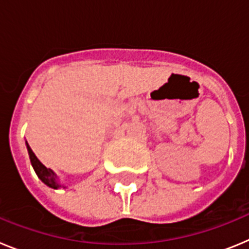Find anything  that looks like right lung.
Here are the masks:
<instances>
[{"label": "right lung", "instance_id": "right-lung-1", "mask_svg": "<svg viewBox=\"0 0 249 249\" xmlns=\"http://www.w3.org/2000/svg\"><path fill=\"white\" fill-rule=\"evenodd\" d=\"M26 146H27V151H28V156H30V160H31V164L34 167L35 172L36 175L38 176V178L46 186H48L50 188H53V190H57V188H66L65 184H62L59 182V178L56 173L52 171L51 168H47L45 164H42L39 162L38 158L36 157L31 147L28 146V143L26 142Z\"/></svg>", "mask_w": 249, "mask_h": 249}]
</instances>
